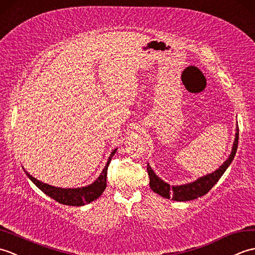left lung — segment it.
<instances>
[{
    "mask_svg": "<svg viewBox=\"0 0 255 255\" xmlns=\"http://www.w3.org/2000/svg\"><path fill=\"white\" fill-rule=\"evenodd\" d=\"M238 139H239V128H237L236 133V138L235 143L233 146V150H231V154L229 158L226 160L219 169L216 171L207 174L205 177H202L195 182H192L189 184L184 185H179V186H171L163 182L157 175L151 170V168L147 165V172L149 175V186L150 189L155 192V193L161 195L162 197H166V199H172L173 201H179V202H185V201H191L195 200L197 197H201L208 193L209 190H212L213 186L217 183V181L220 179V177L224 174L226 169L234 160V157L237 152V148H238Z\"/></svg>",
    "mask_w": 255,
    "mask_h": 255,
    "instance_id": "8db88e82",
    "label": "left lung"
}]
</instances>
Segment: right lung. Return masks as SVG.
I'll use <instances>...</instances> for the list:
<instances>
[{
  "instance_id": "1",
  "label": "right lung",
  "mask_w": 255,
  "mask_h": 255,
  "mask_svg": "<svg viewBox=\"0 0 255 255\" xmlns=\"http://www.w3.org/2000/svg\"><path fill=\"white\" fill-rule=\"evenodd\" d=\"M117 149L111 152L109 157V160L107 162L105 169L99 175V178L95 181L93 184L88 186H85V188H78V189H61V188H55V186L46 184L43 182L38 181L36 178H33L32 175L29 173L26 174L28 175L33 183H35L39 189H40L44 194L50 196L51 199L54 201L59 202L60 204L63 205H69V206H83L85 204H88V203L97 200L98 197L104 193L107 186V172H108V166L110 163L111 158L115 155Z\"/></svg>"
}]
</instances>
